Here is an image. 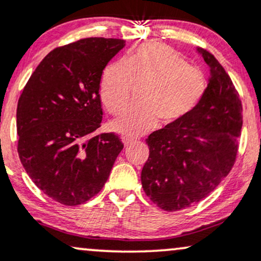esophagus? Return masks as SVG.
<instances>
[{
  "label": "esophagus",
  "mask_w": 261,
  "mask_h": 261,
  "mask_svg": "<svg viewBox=\"0 0 261 261\" xmlns=\"http://www.w3.org/2000/svg\"><path fill=\"white\" fill-rule=\"evenodd\" d=\"M134 141H135V140L131 139V137H127V136L122 137V144H124L125 147H127V146H130L131 144H134Z\"/></svg>",
  "instance_id": "1"
}]
</instances>
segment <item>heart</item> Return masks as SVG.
<instances>
[{
  "mask_svg": "<svg viewBox=\"0 0 261 261\" xmlns=\"http://www.w3.org/2000/svg\"><path fill=\"white\" fill-rule=\"evenodd\" d=\"M134 84H142L140 102L127 107L111 121V127L128 135L151 130L157 117L163 125L181 121L196 110L207 91L204 75L160 43L141 44L125 62L105 68L100 98L109 111L115 113L124 107Z\"/></svg>",
  "mask_w": 261,
  "mask_h": 261,
  "instance_id": "b5f03b06",
  "label": "heart"
}]
</instances>
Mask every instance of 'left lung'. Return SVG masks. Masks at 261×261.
Instances as JSON below:
<instances>
[{"instance_id":"obj_1","label":"left lung","mask_w":261,"mask_h":261,"mask_svg":"<svg viewBox=\"0 0 261 261\" xmlns=\"http://www.w3.org/2000/svg\"><path fill=\"white\" fill-rule=\"evenodd\" d=\"M210 68L207 91L193 113L153 131L142 167L146 196L163 211L174 212L204 199L236 162L243 126L242 101L231 79L210 51L197 48Z\"/></svg>"}]
</instances>
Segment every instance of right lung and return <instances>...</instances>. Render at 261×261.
Segmentation results:
<instances>
[{
	"instance_id": "right-lung-1",
	"label": "right lung",
	"mask_w": 261,
	"mask_h": 261,
	"mask_svg": "<svg viewBox=\"0 0 261 261\" xmlns=\"http://www.w3.org/2000/svg\"><path fill=\"white\" fill-rule=\"evenodd\" d=\"M124 47V39L85 38L56 48L18 100L19 160L34 185L62 204L79 205L98 194L124 148L116 134H95L102 70Z\"/></svg>"
}]
</instances>
